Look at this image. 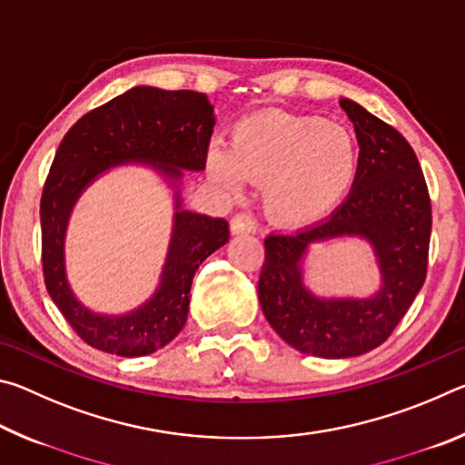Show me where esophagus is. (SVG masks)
<instances>
[{
	"label": "esophagus",
	"instance_id": "esophagus-1",
	"mask_svg": "<svg viewBox=\"0 0 465 465\" xmlns=\"http://www.w3.org/2000/svg\"><path fill=\"white\" fill-rule=\"evenodd\" d=\"M230 227H232V233H254L256 232L254 219H252L250 215H243V213L233 215Z\"/></svg>",
	"mask_w": 465,
	"mask_h": 465
}]
</instances>
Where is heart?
<instances>
[{"instance_id": "1", "label": "heart", "mask_w": 465, "mask_h": 465, "mask_svg": "<svg viewBox=\"0 0 465 465\" xmlns=\"http://www.w3.org/2000/svg\"><path fill=\"white\" fill-rule=\"evenodd\" d=\"M359 147L341 124L287 113L250 114L235 123L230 147L213 143L207 172L217 186L240 193L243 180L264 183V209L289 227L316 223L355 184Z\"/></svg>"}]
</instances>
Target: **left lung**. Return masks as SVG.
Here are the masks:
<instances>
[{
  "label": "left lung",
  "instance_id": "8db88e82",
  "mask_svg": "<svg viewBox=\"0 0 465 465\" xmlns=\"http://www.w3.org/2000/svg\"><path fill=\"white\" fill-rule=\"evenodd\" d=\"M359 141V170L346 201L324 222L264 240L258 299L282 341L322 359L359 357L400 324L427 277L430 199L420 163L400 133L355 100L341 98ZM336 237L374 248L382 285L369 298H320L304 285L312 245Z\"/></svg>",
  "mask_w": 465,
  "mask_h": 465
}]
</instances>
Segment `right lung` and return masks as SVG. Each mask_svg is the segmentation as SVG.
Returning a JSON list of instances; mask_svg holds the SVG:
<instances>
[{
  "instance_id": "right-lung-1",
  "label": "right lung",
  "mask_w": 465,
  "mask_h": 465,
  "mask_svg": "<svg viewBox=\"0 0 465 465\" xmlns=\"http://www.w3.org/2000/svg\"><path fill=\"white\" fill-rule=\"evenodd\" d=\"M213 127L207 94L135 85L84 114L63 137L41 199L45 285L69 326L94 349L119 357L152 355L184 328L196 269L230 240L225 219L183 207L184 170H204ZM119 165H143L169 184L175 196L173 235L154 295L127 314H98L68 285L64 235L84 188Z\"/></svg>"
}]
</instances>
